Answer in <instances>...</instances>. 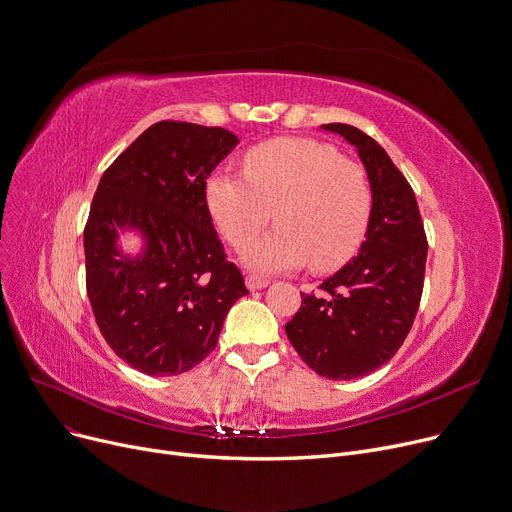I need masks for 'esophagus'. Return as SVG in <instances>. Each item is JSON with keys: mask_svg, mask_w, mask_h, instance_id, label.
Returning a JSON list of instances; mask_svg holds the SVG:
<instances>
[{"mask_svg": "<svg viewBox=\"0 0 512 512\" xmlns=\"http://www.w3.org/2000/svg\"><path fill=\"white\" fill-rule=\"evenodd\" d=\"M247 288L249 290H261V288H265L267 286V280H263V278H259V276H247Z\"/></svg>", "mask_w": 512, "mask_h": 512, "instance_id": "obj_1", "label": "esophagus"}]
</instances>
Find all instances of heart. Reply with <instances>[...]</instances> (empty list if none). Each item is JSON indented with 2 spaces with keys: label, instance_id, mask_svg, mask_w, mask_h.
<instances>
[{
  "label": "heart",
  "instance_id": "obj_1",
  "mask_svg": "<svg viewBox=\"0 0 512 512\" xmlns=\"http://www.w3.org/2000/svg\"><path fill=\"white\" fill-rule=\"evenodd\" d=\"M205 201L220 234L240 249L272 220L278 228L242 251L255 274L311 265L330 272L359 249L371 213V184L363 166L324 143L276 139L251 149L245 174L218 170Z\"/></svg>",
  "mask_w": 512,
  "mask_h": 512
}]
</instances>
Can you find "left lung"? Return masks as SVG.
Returning <instances> with one entry per match:
<instances>
[{"instance_id":"obj_1","label":"left lung","mask_w":512,"mask_h":512,"mask_svg":"<svg viewBox=\"0 0 512 512\" xmlns=\"http://www.w3.org/2000/svg\"><path fill=\"white\" fill-rule=\"evenodd\" d=\"M355 145L371 184V213L359 255L301 292L286 336L301 359L330 380H355L386 365L415 321L425 276L427 238L407 178L382 145L351 124H324Z\"/></svg>"}]
</instances>
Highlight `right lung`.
Wrapping results in <instances>:
<instances>
[{"label":"right lung","instance_id":"obj_1","mask_svg":"<svg viewBox=\"0 0 512 512\" xmlns=\"http://www.w3.org/2000/svg\"><path fill=\"white\" fill-rule=\"evenodd\" d=\"M238 145L218 126L164 120L149 126L95 191L85 226L87 294L112 351L153 378L199 365L218 344L230 307L249 294L213 228L205 186ZM137 229L141 256L117 249Z\"/></svg>","mask_w":512,"mask_h":512}]
</instances>
